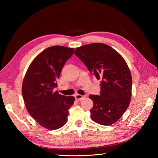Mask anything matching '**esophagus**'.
<instances>
[{"label": "esophagus", "instance_id": "esophagus-1", "mask_svg": "<svg viewBox=\"0 0 158 158\" xmlns=\"http://www.w3.org/2000/svg\"><path fill=\"white\" fill-rule=\"evenodd\" d=\"M85 98L84 96H82V95H80V94H77L75 95V98L77 100H78V101H80V100H81L82 99H83Z\"/></svg>", "mask_w": 158, "mask_h": 158}]
</instances>
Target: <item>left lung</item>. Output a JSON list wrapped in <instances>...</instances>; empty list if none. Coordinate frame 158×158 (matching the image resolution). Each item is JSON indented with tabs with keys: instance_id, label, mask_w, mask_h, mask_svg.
<instances>
[{
	"instance_id": "left-lung-1",
	"label": "left lung",
	"mask_w": 158,
	"mask_h": 158,
	"mask_svg": "<svg viewBox=\"0 0 158 158\" xmlns=\"http://www.w3.org/2000/svg\"><path fill=\"white\" fill-rule=\"evenodd\" d=\"M75 55L100 81V94L89 95L94 105L91 118L109 126L117 122L128 107L132 96V75L126 62L111 47L95 43L77 48Z\"/></svg>"
}]
</instances>
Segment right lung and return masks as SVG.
<instances>
[{
	"label": "right lung",
	"mask_w": 158,
	"mask_h": 158,
	"mask_svg": "<svg viewBox=\"0 0 158 158\" xmlns=\"http://www.w3.org/2000/svg\"><path fill=\"white\" fill-rule=\"evenodd\" d=\"M74 48L52 46L32 60L22 83V96L28 112L39 125L57 130L67 122L69 109L74 96H65L55 91L64 65L73 54Z\"/></svg>",
	"instance_id": "obj_1"
}]
</instances>
